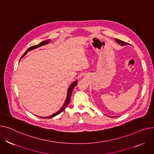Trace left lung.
<instances>
[{
	"instance_id": "obj_1",
	"label": "left lung",
	"mask_w": 154,
	"mask_h": 154,
	"mask_svg": "<svg viewBox=\"0 0 154 154\" xmlns=\"http://www.w3.org/2000/svg\"><path fill=\"white\" fill-rule=\"evenodd\" d=\"M115 40H116V41L119 44H120V45L124 46V45H127V42H124V41H122V40H119V39H116V38H115Z\"/></svg>"
}]
</instances>
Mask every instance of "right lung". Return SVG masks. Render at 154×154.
<instances>
[{
	"mask_svg": "<svg viewBox=\"0 0 154 154\" xmlns=\"http://www.w3.org/2000/svg\"><path fill=\"white\" fill-rule=\"evenodd\" d=\"M50 42H51V40L48 39V40H44V41H43V42H40V43L38 44V45H34V46H32V47H29V48H28V49L26 51V52L22 55L21 58H22L24 55H26L27 54L28 52H29V51H32V50H34V49H35V48H38V47H41V46H44V45H47V44H48V43H49ZM77 80H76L75 81H74V82H73L70 85L69 87L68 88V90H67V97H66V101H65V102H64L63 105L62 106V107L56 113H55V114H52V116H48V117H40L43 118V119H51V118H53L54 117H55V116H56L59 115V114H60V113H61L65 109H66V108L67 107V106H68V104H69V102H70V99H71V96H72V91H73V90H74V88L75 86L77 85Z\"/></svg>",
	"mask_w": 154,
	"mask_h": 154,
	"instance_id": "obj_1",
	"label": "right lung"
}]
</instances>
